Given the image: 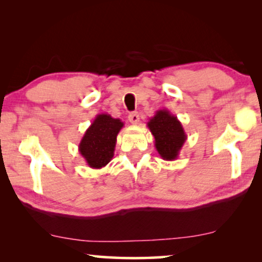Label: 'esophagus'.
Here are the masks:
<instances>
[{
  "mask_svg": "<svg viewBox=\"0 0 262 262\" xmlns=\"http://www.w3.org/2000/svg\"><path fill=\"white\" fill-rule=\"evenodd\" d=\"M128 120H130L131 124L137 125L139 123V114L137 112L130 113V116H128Z\"/></svg>",
  "mask_w": 262,
  "mask_h": 262,
  "instance_id": "1",
  "label": "esophagus"
}]
</instances>
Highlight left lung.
I'll return each instance as SVG.
<instances>
[{
    "label": "left lung",
    "instance_id": "left-lung-1",
    "mask_svg": "<svg viewBox=\"0 0 262 262\" xmlns=\"http://www.w3.org/2000/svg\"><path fill=\"white\" fill-rule=\"evenodd\" d=\"M148 127L155 138V148L160 156L166 161H174L179 157L187 135L184 126L174 114L168 110H159L150 118Z\"/></svg>",
    "mask_w": 262,
    "mask_h": 262
}]
</instances>
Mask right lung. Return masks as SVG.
Returning <instances> with one entry per match:
<instances>
[{"mask_svg": "<svg viewBox=\"0 0 262 262\" xmlns=\"http://www.w3.org/2000/svg\"><path fill=\"white\" fill-rule=\"evenodd\" d=\"M123 126V121L107 113L95 117L78 144V151L89 167L101 169L113 159L117 136Z\"/></svg>", "mask_w": 262, "mask_h": 262, "instance_id": "1", "label": "right lung"}]
</instances>
